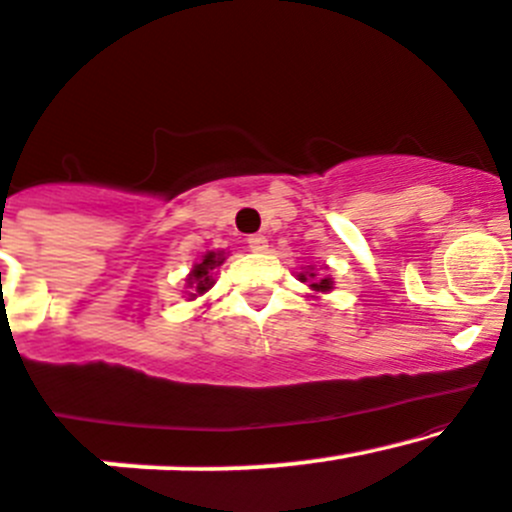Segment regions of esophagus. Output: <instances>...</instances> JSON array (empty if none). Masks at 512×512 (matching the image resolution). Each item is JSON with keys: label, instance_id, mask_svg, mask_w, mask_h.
<instances>
[{"label": "esophagus", "instance_id": "obj_1", "mask_svg": "<svg viewBox=\"0 0 512 512\" xmlns=\"http://www.w3.org/2000/svg\"><path fill=\"white\" fill-rule=\"evenodd\" d=\"M246 244H249V249L254 251V254H263V251L268 249V239L263 237V234H254V237H249Z\"/></svg>", "mask_w": 512, "mask_h": 512}]
</instances>
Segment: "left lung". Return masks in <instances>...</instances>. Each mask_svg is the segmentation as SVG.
Listing matches in <instances>:
<instances>
[{
	"instance_id": "obj_1",
	"label": "left lung",
	"mask_w": 512,
	"mask_h": 512,
	"mask_svg": "<svg viewBox=\"0 0 512 512\" xmlns=\"http://www.w3.org/2000/svg\"><path fill=\"white\" fill-rule=\"evenodd\" d=\"M300 280H302V283L309 285V290H312L314 295H324V292L333 290V280L324 278V275H317L314 268H307V271L300 273Z\"/></svg>"
}]
</instances>
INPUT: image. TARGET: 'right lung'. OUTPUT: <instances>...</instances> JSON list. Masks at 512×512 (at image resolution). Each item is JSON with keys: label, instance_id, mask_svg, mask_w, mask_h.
Instances as JSON below:
<instances>
[{"label": "right lung", "instance_id": "obj_1", "mask_svg": "<svg viewBox=\"0 0 512 512\" xmlns=\"http://www.w3.org/2000/svg\"><path fill=\"white\" fill-rule=\"evenodd\" d=\"M225 263V251H208L203 258H200V263H195L193 271L188 273L186 283L191 287V292H188V300H198L200 295H205V292L210 290L212 283V271H215L217 266H222Z\"/></svg>", "mask_w": 512, "mask_h": 512}]
</instances>
